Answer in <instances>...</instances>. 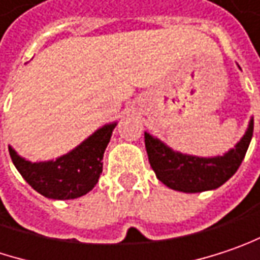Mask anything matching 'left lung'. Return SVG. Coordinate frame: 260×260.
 Returning a JSON list of instances; mask_svg holds the SVG:
<instances>
[{"label":"left lung","instance_id":"left-lung-1","mask_svg":"<svg viewBox=\"0 0 260 260\" xmlns=\"http://www.w3.org/2000/svg\"><path fill=\"white\" fill-rule=\"evenodd\" d=\"M251 136L253 117L243 138L222 155L197 157L182 154L148 132H145V148L159 182L179 192L195 194L213 191L235 175L249 149Z\"/></svg>","mask_w":260,"mask_h":260}]
</instances>
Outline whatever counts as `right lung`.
I'll use <instances>...</instances> for the list:
<instances>
[{"mask_svg":"<svg viewBox=\"0 0 260 260\" xmlns=\"http://www.w3.org/2000/svg\"><path fill=\"white\" fill-rule=\"evenodd\" d=\"M117 121L108 122L91 133L74 149L48 161H29L9 145L17 172L38 192L51 200H74L90 192L103 169V154Z\"/></svg>","mask_w":260,"mask_h":260,"instance_id":"1","label":"right lung"}]
</instances>
